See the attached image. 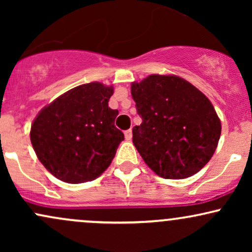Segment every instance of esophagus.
Segmentation results:
<instances>
[{
  "instance_id": "obj_1",
  "label": "esophagus",
  "mask_w": 252,
  "mask_h": 252,
  "mask_svg": "<svg viewBox=\"0 0 252 252\" xmlns=\"http://www.w3.org/2000/svg\"><path fill=\"white\" fill-rule=\"evenodd\" d=\"M124 136H126V140H128V141L131 140V137H132V130H131V129L126 130V131L124 132Z\"/></svg>"
}]
</instances>
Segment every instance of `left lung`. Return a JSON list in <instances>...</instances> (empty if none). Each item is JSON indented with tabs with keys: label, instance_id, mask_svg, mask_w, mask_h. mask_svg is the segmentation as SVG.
I'll return each mask as SVG.
<instances>
[{
	"label": "left lung",
	"instance_id": "8db88e82",
	"mask_svg": "<svg viewBox=\"0 0 252 252\" xmlns=\"http://www.w3.org/2000/svg\"><path fill=\"white\" fill-rule=\"evenodd\" d=\"M142 123L132 142L148 167L163 179L194 175L211 160L221 124L210 99L176 76L152 74L131 84Z\"/></svg>",
	"mask_w": 252,
	"mask_h": 252
}]
</instances>
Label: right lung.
I'll use <instances>...</instances> for the list:
<instances>
[{"mask_svg": "<svg viewBox=\"0 0 252 252\" xmlns=\"http://www.w3.org/2000/svg\"><path fill=\"white\" fill-rule=\"evenodd\" d=\"M112 86L89 83L68 90L39 112L31 142L45 168L68 184L94 180L115 158L123 132L109 108Z\"/></svg>", "mask_w": 252, "mask_h": 252, "instance_id": "add662e5", "label": "right lung"}]
</instances>
